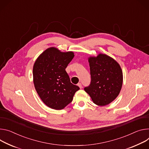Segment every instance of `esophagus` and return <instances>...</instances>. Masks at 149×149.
Returning a JSON list of instances; mask_svg holds the SVG:
<instances>
[{
  "label": "esophagus",
  "instance_id": "esophagus-1",
  "mask_svg": "<svg viewBox=\"0 0 149 149\" xmlns=\"http://www.w3.org/2000/svg\"><path fill=\"white\" fill-rule=\"evenodd\" d=\"M77 85H78V86L80 88H83V87H82V84H81V83H78Z\"/></svg>",
  "mask_w": 149,
  "mask_h": 149
}]
</instances>
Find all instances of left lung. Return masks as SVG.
<instances>
[{
	"label": "left lung",
	"instance_id": "left-lung-1",
	"mask_svg": "<svg viewBox=\"0 0 149 149\" xmlns=\"http://www.w3.org/2000/svg\"><path fill=\"white\" fill-rule=\"evenodd\" d=\"M91 83L84 90L94 103L106 106L119 95L123 86V74L119 64L112 58L100 53L88 58Z\"/></svg>",
	"mask_w": 149,
	"mask_h": 149
}]
</instances>
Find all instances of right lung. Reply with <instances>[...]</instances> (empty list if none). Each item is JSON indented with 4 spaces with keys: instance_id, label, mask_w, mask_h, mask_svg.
<instances>
[{
    "instance_id": "1",
    "label": "right lung",
    "mask_w": 149,
    "mask_h": 149,
    "mask_svg": "<svg viewBox=\"0 0 149 149\" xmlns=\"http://www.w3.org/2000/svg\"><path fill=\"white\" fill-rule=\"evenodd\" d=\"M74 52H62L55 47L45 50L33 66V82L39 97L48 107L61 110L73 99L79 88L71 83L66 68Z\"/></svg>"
}]
</instances>
